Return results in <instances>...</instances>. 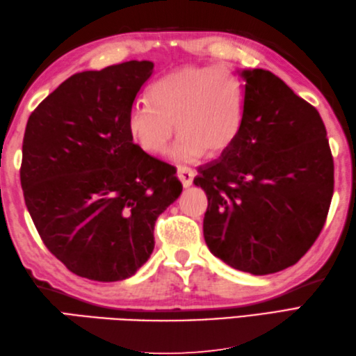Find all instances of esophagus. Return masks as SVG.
I'll return each mask as SVG.
<instances>
[{"instance_id": "1", "label": "esophagus", "mask_w": 356, "mask_h": 356, "mask_svg": "<svg viewBox=\"0 0 356 356\" xmlns=\"http://www.w3.org/2000/svg\"><path fill=\"white\" fill-rule=\"evenodd\" d=\"M194 176H195L194 170L188 168V166H179V168H177V177L180 179V182H182V185H184L185 188L193 185Z\"/></svg>"}]
</instances>
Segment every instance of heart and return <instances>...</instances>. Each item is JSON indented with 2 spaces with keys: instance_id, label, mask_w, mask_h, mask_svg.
I'll list each match as a JSON object with an SVG mask.
<instances>
[{
  "instance_id": "heart-1",
  "label": "heart",
  "mask_w": 356,
  "mask_h": 356,
  "mask_svg": "<svg viewBox=\"0 0 356 356\" xmlns=\"http://www.w3.org/2000/svg\"><path fill=\"white\" fill-rule=\"evenodd\" d=\"M148 102L128 113V134L145 153L162 154L176 127L180 138L171 157L179 162L205 153L220 156L234 145L243 125L240 81L214 67L186 65L165 74L149 87Z\"/></svg>"
}]
</instances>
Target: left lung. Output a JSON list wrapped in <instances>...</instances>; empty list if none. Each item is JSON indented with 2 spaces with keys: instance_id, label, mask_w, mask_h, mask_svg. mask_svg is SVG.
I'll return each instance as SVG.
<instances>
[{
  "instance_id": "1",
  "label": "left lung",
  "mask_w": 356,
  "mask_h": 356,
  "mask_svg": "<svg viewBox=\"0 0 356 356\" xmlns=\"http://www.w3.org/2000/svg\"><path fill=\"white\" fill-rule=\"evenodd\" d=\"M243 125L234 145L199 166L203 236L231 268L266 275L318 238L334 194V157L320 113L274 73L240 72Z\"/></svg>"
}]
</instances>
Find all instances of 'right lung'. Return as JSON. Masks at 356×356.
<instances>
[{
    "label": "right lung",
    "mask_w": 356,
    "mask_h": 356,
    "mask_svg": "<svg viewBox=\"0 0 356 356\" xmlns=\"http://www.w3.org/2000/svg\"><path fill=\"white\" fill-rule=\"evenodd\" d=\"M153 69L128 61L73 74L27 120L19 177L30 217L49 251L95 282L134 275L154 249L157 217L182 193L176 168L127 130Z\"/></svg>",
    "instance_id": "add662e5"
}]
</instances>
